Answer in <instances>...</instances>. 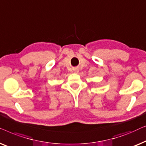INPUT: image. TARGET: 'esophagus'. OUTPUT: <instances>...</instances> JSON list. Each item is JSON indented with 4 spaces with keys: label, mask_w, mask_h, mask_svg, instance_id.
Here are the masks:
<instances>
[{
    "label": "esophagus",
    "mask_w": 146,
    "mask_h": 146,
    "mask_svg": "<svg viewBox=\"0 0 146 146\" xmlns=\"http://www.w3.org/2000/svg\"><path fill=\"white\" fill-rule=\"evenodd\" d=\"M78 72H79V69H74V73H77Z\"/></svg>",
    "instance_id": "esophagus-1"
}]
</instances>
